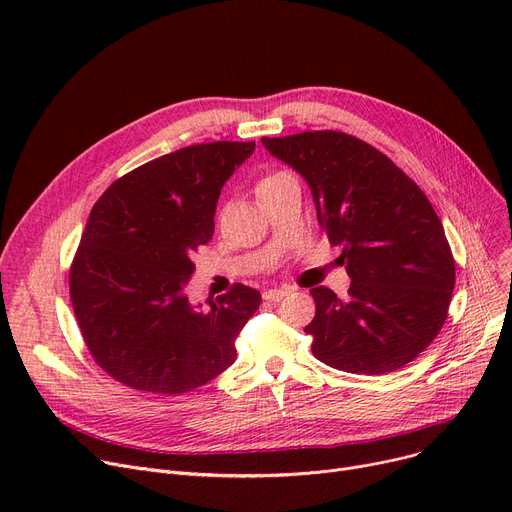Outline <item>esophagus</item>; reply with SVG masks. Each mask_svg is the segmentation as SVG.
<instances>
[{
	"label": "esophagus",
	"mask_w": 512,
	"mask_h": 512,
	"mask_svg": "<svg viewBox=\"0 0 512 512\" xmlns=\"http://www.w3.org/2000/svg\"><path fill=\"white\" fill-rule=\"evenodd\" d=\"M288 294H290V288H272L263 292V299L270 303H280L284 297H288Z\"/></svg>",
	"instance_id": "1"
}]
</instances>
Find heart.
Masks as SVG:
<instances>
[{
	"instance_id": "heart-1",
	"label": "heart",
	"mask_w": 512,
	"mask_h": 512,
	"mask_svg": "<svg viewBox=\"0 0 512 512\" xmlns=\"http://www.w3.org/2000/svg\"><path fill=\"white\" fill-rule=\"evenodd\" d=\"M276 176H278V174H270V176H265V178H263L259 184H265L267 180H272V178H276Z\"/></svg>"
}]
</instances>
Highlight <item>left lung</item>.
I'll list each match as a JSON object with an SVG mask.
<instances>
[{"label":"left lung","instance_id":"8db88e82","mask_svg":"<svg viewBox=\"0 0 512 512\" xmlns=\"http://www.w3.org/2000/svg\"><path fill=\"white\" fill-rule=\"evenodd\" d=\"M309 184L317 222L351 276L348 299L311 288L305 328L334 369L382 375L411 363L442 330L454 288L444 226L421 188L382 151L334 130L261 139Z\"/></svg>","mask_w":512,"mask_h":512}]
</instances>
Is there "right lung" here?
<instances>
[{
    "label": "right lung",
    "instance_id": "1",
    "mask_svg": "<svg viewBox=\"0 0 512 512\" xmlns=\"http://www.w3.org/2000/svg\"><path fill=\"white\" fill-rule=\"evenodd\" d=\"M255 143H203L116 180L91 209L70 299L95 363L132 390L182 394L228 369L261 294L236 284L191 305L193 253L213 236L222 186Z\"/></svg>",
    "mask_w": 512,
    "mask_h": 512
}]
</instances>
